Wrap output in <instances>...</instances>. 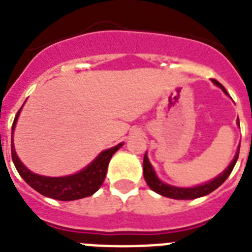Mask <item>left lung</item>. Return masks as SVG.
<instances>
[{"label":"left lung","instance_id":"1","mask_svg":"<svg viewBox=\"0 0 252 252\" xmlns=\"http://www.w3.org/2000/svg\"><path fill=\"white\" fill-rule=\"evenodd\" d=\"M217 86H219L221 90L227 94V91L221 86L218 80L213 79ZM240 124V122H238ZM238 154H240V149H238L237 154L234 156L233 161L230 162L229 166H228L220 175H218L217 178L213 179L211 182H208L202 186H196V187L192 188H179V187H173V186L165 185L162 183L160 179L156 177L155 170L152 169L151 164H150L149 158H147V155L145 154V158H143V177H145L146 183L149 185V187L151 188L152 191H155L156 193L161 194V196H165V197L169 198H175V200H192V198H197L201 197V196H206V194L211 193L213 191H215L219 186H221L225 182V179L229 177V174L233 170L234 165H236V161L238 158Z\"/></svg>","mask_w":252,"mask_h":252}]
</instances>
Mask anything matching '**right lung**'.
Here are the masks:
<instances>
[{"mask_svg":"<svg viewBox=\"0 0 252 252\" xmlns=\"http://www.w3.org/2000/svg\"><path fill=\"white\" fill-rule=\"evenodd\" d=\"M20 110L18 111L16 116H15L14 123H12V132H14L15 124H16ZM122 145L123 143H120L115 147H111L106 151L101 152L100 155L97 156L94 161L91 162L86 169H83L82 172L73 175H67V177H58V178L34 174V173H32L31 170L25 168L23 165V162L16 156L14 143H12V137L11 158L19 174L22 175V178L33 189H35V191L46 196V197L60 200V201H73V200H79V198L92 196L101 187V185L105 181V177H106L110 158L119 150V147H122Z\"/></svg>","mask_w":252,"mask_h":252,"instance_id":"right-lung-1","label":"right lung"}]
</instances>
